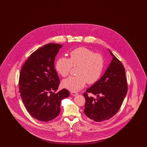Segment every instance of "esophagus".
<instances>
[{"label": "esophagus", "mask_w": 147, "mask_h": 147, "mask_svg": "<svg viewBox=\"0 0 147 147\" xmlns=\"http://www.w3.org/2000/svg\"><path fill=\"white\" fill-rule=\"evenodd\" d=\"M70 94H71V95H73V96H76V95L78 94L76 92H71Z\"/></svg>", "instance_id": "obj_1"}]
</instances>
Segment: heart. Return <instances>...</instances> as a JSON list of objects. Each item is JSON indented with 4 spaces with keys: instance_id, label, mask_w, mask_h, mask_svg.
<instances>
[{
    "instance_id": "1",
    "label": "heart",
    "mask_w": 147,
    "mask_h": 147,
    "mask_svg": "<svg viewBox=\"0 0 147 147\" xmlns=\"http://www.w3.org/2000/svg\"><path fill=\"white\" fill-rule=\"evenodd\" d=\"M78 66V76L69 77L62 82L63 87L71 92L79 91L86 83L92 84L98 82L104 70V56L88 48L78 47L70 52L69 59L64 57L59 58L55 67L62 77H66L73 67Z\"/></svg>"
}]
</instances>
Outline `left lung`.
<instances>
[{"label":"left lung","mask_w":147,"mask_h":147,"mask_svg":"<svg viewBox=\"0 0 147 147\" xmlns=\"http://www.w3.org/2000/svg\"><path fill=\"white\" fill-rule=\"evenodd\" d=\"M102 77L88 89L83 95L85 98L84 113L97 122L112 117L119 111L128 90L125 69L120 61L114 56ZM91 93L97 98L89 97Z\"/></svg>","instance_id":"obj_1"}]
</instances>
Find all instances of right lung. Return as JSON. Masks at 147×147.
Wrapping results in <instances>:
<instances>
[{
    "label": "right lung",
    "mask_w": 147,
    "mask_h": 147,
    "mask_svg": "<svg viewBox=\"0 0 147 147\" xmlns=\"http://www.w3.org/2000/svg\"><path fill=\"white\" fill-rule=\"evenodd\" d=\"M61 47V45L49 43L36 50L20 73L19 88L23 103L30 115L41 121L55 119L61 111V100L69 95L65 89L52 92L57 91L60 82L54 62Z\"/></svg>",
    "instance_id": "add662e5"
}]
</instances>
